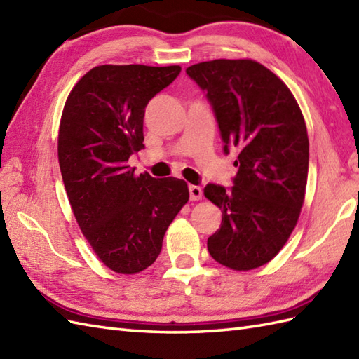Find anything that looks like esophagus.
Segmentation results:
<instances>
[{
	"label": "esophagus",
	"instance_id": "esophagus-1",
	"mask_svg": "<svg viewBox=\"0 0 359 359\" xmlns=\"http://www.w3.org/2000/svg\"><path fill=\"white\" fill-rule=\"evenodd\" d=\"M188 189H189V199H191V201H201V199H202L203 191H202L201 187L189 185Z\"/></svg>",
	"mask_w": 359,
	"mask_h": 359
}]
</instances>
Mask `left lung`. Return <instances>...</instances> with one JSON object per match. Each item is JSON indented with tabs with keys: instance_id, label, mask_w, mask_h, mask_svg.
Here are the masks:
<instances>
[{
	"instance_id": "1",
	"label": "left lung",
	"mask_w": 359,
	"mask_h": 359,
	"mask_svg": "<svg viewBox=\"0 0 359 359\" xmlns=\"http://www.w3.org/2000/svg\"><path fill=\"white\" fill-rule=\"evenodd\" d=\"M187 74L207 95L225 154L239 148L233 187L203 189L222 210L208 251L228 269H257L279 253L299 217L309 174L306 121L285 83L253 60H212Z\"/></svg>"
}]
</instances>
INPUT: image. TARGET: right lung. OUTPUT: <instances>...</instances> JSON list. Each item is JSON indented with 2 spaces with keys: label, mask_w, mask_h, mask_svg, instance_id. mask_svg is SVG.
Listing matches in <instances>:
<instances>
[{
  "label": "right lung",
  "mask_w": 359,
  "mask_h": 359,
  "mask_svg": "<svg viewBox=\"0 0 359 359\" xmlns=\"http://www.w3.org/2000/svg\"><path fill=\"white\" fill-rule=\"evenodd\" d=\"M180 66L103 65L67 97L58 162L74 216L112 271L134 274L154 264L172 219L188 202L184 180L135 175L128 160L143 144L144 108Z\"/></svg>",
  "instance_id": "1"
}]
</instances>
